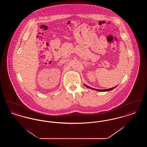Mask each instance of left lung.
I'll use <instances>...</instances> for the list:
<instances>
[{"label": "left lung", "instance_id": "left-lung-1", "mask_svg": "<svg viewBox=\"0 0 147 147\" xmlns=\"http://www.w3.org/2000/svg\"><path fill=\"white\" fill-rule=\"evenodd\" d=\"M85 85V86H86V87H87V88H89V89H92V90H96V91H110V90H111L112 89H113L114 88H115L117 86H115V87H113L112 88H110V89H105V90H101V89H94V88H92L91 87H90V86H88V85H85V84H84Z\"/></svg>", "mask_w": 147, "mask_h": 147}]
</instances>
